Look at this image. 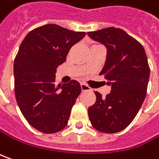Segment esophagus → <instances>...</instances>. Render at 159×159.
<instances>
[{
  "label": "esophagus",
  "instance_id": "1",
  "mask_svg": "<svg viewBox=\"0 0 159 159\" xmlns=\"http://www.w3.org/2000/svg\"><path fill=\"white\" fill-rule=\"evenodd\" d=\"M81 89L83 91H88V90H90V88L89 86L85 84H81Z\"/></svg>",
  "mask_w": 159,
  "mask_h": 159
}]
</instances>
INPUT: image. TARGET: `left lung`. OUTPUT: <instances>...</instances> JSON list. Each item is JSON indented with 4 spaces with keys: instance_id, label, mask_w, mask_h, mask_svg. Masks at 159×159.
Masks as SVG:
<instances>
[{
    "instance_id": "left-lung-1",
    "label": "left lung",
    "mask_w": 159,
    "mask_h": 159,
    "mask_svg": "<svg viewBox=\"0 0 159 159\" xmlns=\"http://www.w3.org/2000/svg\"><path fill=\"white\" fill-rule=\"evenodd\" d=\"M107 48L100 74L112 90L104 98L95 91L96 103L89 107L91 125L102 133L112 134L132 122L144 101L150 68L143 47L121 29L109 27L87 33Z\"/></svg>"
}]
</instances>
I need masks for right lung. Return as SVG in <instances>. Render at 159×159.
Listing matches in <instances>:
<instances>
[{
	"mask_svg": "<svg viewBox=\"0 0 159 159\" xmlns=\"http://www.w3.org/2000/svg\"><path fill=\"white\" fill-rule=\"evenodd\" d=\"M84 36L52 24L30 31L20 45L14 61L16 98L25 120L40 132L56 133L68 124L81 86L75 80L55 84V72Z\"/></svg>",
	"mask_w": 159,
	"mask_h": 159,
	"instance_id": "add662e5",
	"label": "right lung"
}]
</instances>
